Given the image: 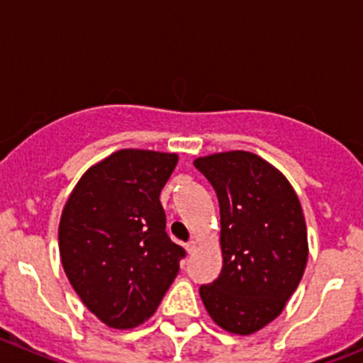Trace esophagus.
<instances>
[{"label":"esophagus","mask_w":363,"mask_h":363,"mask_svg":"<svg viewBox=\"0 0 363 363\" xmlns=\"http://www.w3.org/2000/svg\"><path fill=\"white\" fill-rule=\"evenodd\" d=\"M186 250H188V254L195 252V250H197V242H195V240H189V242L186 243Z\"/></svg>","instance_id":"1"}]
</instances>
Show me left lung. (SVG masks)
Masks as SVG:
<instances>
[{"instance_id":"8db88e82","label":"left lung","mask_w":363,"mask_h":363,"mask_svg":"<svg viewBox=\"0 0 363 363\" xmlns=\"http://www.w3.org/2000/svg\"><path fill=\"white\" fill-rule=\"evenodd\" d=\"M220 204L223 267L201 297L229 333L250 335L283 311L303 277L308 235L301 202L270 162L243 150L193 161Z\"/></svg>"}]
</instances>
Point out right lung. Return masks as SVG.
Listing matches in <instances>:
<instances>
[{"instance_id":"1","label":"right lung","mask_w":363,"mask_h":363,"mask_svg":"<svg viewBox=\"0 0 363 363\" xmlns=\"http://www.w3.org/2000/svg\"><path fill=\"white\" fill-rule=\"evenodd\" d=\"M177 154L125 148L91 166L64 206V272L87 310L114 330L150 319L186 256L166 235L159 195Z\"/></svg>"}]
</instances>
